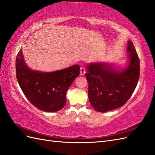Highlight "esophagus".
Listing matches in <instances>:
<instances>
[{"mask_svg":"<svg viewBox=\"0 0 155 155\" xmlns=\"http://www.w3.org/2000/svg\"><path fill=\"white\" fill-rule=\"evenodd\" d=\"M80 72H81V75H84V74L85 73H86L85 68H83V67H81V69H80Z\"/></svg>","mask_w":155,"mask_h":155,"instance_id":"obj_1","label":"esophagus"}]
</instances>
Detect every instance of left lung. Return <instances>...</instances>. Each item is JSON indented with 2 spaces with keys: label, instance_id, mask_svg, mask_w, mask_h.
<instances>
[{
  "label": "left lung",
  "instance_id": "8db88e82",
  "mask_svg": "<svg viewBox=\"0 0 155 155\" xmlns=\"http://www.w3.org/2000/svg\"><path fill=\"white\" fill-rule=\"evenodd\" d=\"M127 51L129 65L122 71L102 63L87 65L88 97L96 111L107 112L121 107L133 94L140 77V59L131 41L128 42Z\"/></svg>",
  "mask_w": 155,
  "mask_h": 155
}]
</instances>
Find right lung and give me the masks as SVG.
I'll return each instance as SVG.
<instances>
[{"label": "right lung", "mask_w": 155, "mask_h": 155, "mask_svg": "<svg viewBox=\"0 0 155 155\" xmlns=\"http://www.w3.org/2000/svg\"><path fill=\"white\" fill-rule=\"evenodd\" d=\"M15 69L17 80L26 99L35 107L47 112L64 108L69 87L80 74V66L77 64L50 73L31 70L25 63L21 49L16 57Z\"/></svg>", "instance_id": "right-lung-1"}]
</instances>
